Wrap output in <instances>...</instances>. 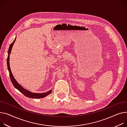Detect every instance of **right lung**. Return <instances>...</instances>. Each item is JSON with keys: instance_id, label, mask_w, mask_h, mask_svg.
<instances>
[{"instance_id": "1", "label": "right lung", "mask_w": 127, "mask_h": 127, "mask_svg": "<svg viewBox=\"0 0 127 127\" xmlns=\"http://www.w3.org/2000/svg\"><path fill=\"white\" fill-rule=\"evenodd\" d=\"M15 40H16V38L15 39L14 41L12 42V43L10 45L9 48H8V56H7V68H8V71H9L10 79H11V82L13 84V85H14V86L15 87V88H16L17 89H18L21 93H22V94H23V95H24L25 96H27L28 97L33 98H43V97H44L46 96L47 95H48L50 94H51V92L52 91V90H49V91H48L46 92L42 93V94L32 93V92H30V91H28L25 89L23 88L15 79L14 76H13V74L11 72V69H10L9 61H10V55L11 54V50H12V47L13 46L14 42H15Z\"/></svg>"}]
</instances>
